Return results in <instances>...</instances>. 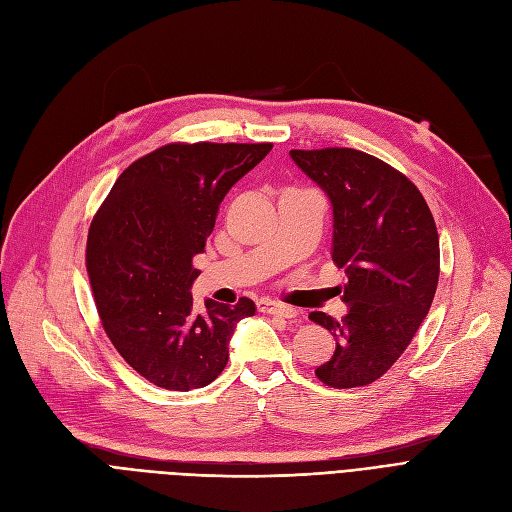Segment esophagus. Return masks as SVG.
<instances>
[{
    "mask_svg": "<svg viewBox=\"0 0 512 512\" xmlns=\"http://www.w3.org/2000/svg\"><path fill=\"white\" fill-rule=\"evenodd\" d=\"M257 308H259V312L282 316V318H295V316L299 314L293 306L280 304V301H272V299H261V301H257Z\"/></svg>",
    "mask_w": 512,
    "mask_h": 512,
    "instance_id": "esophagus-1",
    "label": "esophagus"
}]
</instances>
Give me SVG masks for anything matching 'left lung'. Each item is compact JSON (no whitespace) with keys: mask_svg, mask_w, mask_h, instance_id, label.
Listing matches in <instances>:
<instances>
[{"mask_svg":"<svg viewBox=\"0 0 512 512\" xmlns=\"http://www.w3.org/2000/svg\"><path fill=\"white\" fill-rule=\"evenodd\" d=\"M289 154L331 202V257L346 270L339 289L346 316L310 314L335 337L333 356L314 373L331 388L367 386L399 361L430 310L439 282L437 225L420 189L365 151Z\"/></svg>","mask_w":512,"mask_h":512,"instance_id":"obj_1","label":"left lung"}]
</instances>
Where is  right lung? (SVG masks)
I'll list each match as a JSON object with an SVG mask.
<instances>
[{"label":"right lung","mask_w":512,"mask_h":512,"mask_svg":"<svg viewBox=\"0 0 512 512\" xmlns=\"http://www.w3.org/2000/svg\"><path fill=\"white\" fill-rule=\"evenodd\" d=\"M272 143H170L132 162L92 219L86 270L103 329L124 361L166 390L204 388L225 369L238 320L255 304L206 299L192 289L219 204Z\"/></svg>","instance_id":"right-lung-1"}]
</instances>
